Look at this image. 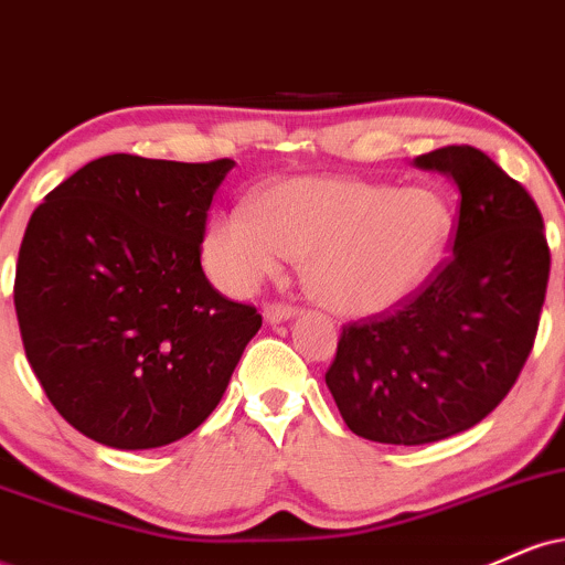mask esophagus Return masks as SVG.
Segmentation results:
<instances>
[{
  "label": "esophagus",
  "instance_id": "esophagus-1",
  "mask_svg": "<svg viewBox=\"0 0 565 565\" xmlns=\"http://www.w3.org/2000/svg\"><path fill=\"white\" fill-rule=\"evenodd\" d=\"M297 316V308L295 305H284V302H274L265 308V321L270 323H281V321H289Z\"/></svg>",
  "mask_w": 565,
  "mask_h": 565
}]
</instances>
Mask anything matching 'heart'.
I'll list each match as a JSON object with an SVG mask.
<instances>
[{
	"label": "heart",
	"instance_id": "obj_1",
	"mask_svg": "<svg viewBox=\"0 0 565 565\" xmlns=\"http://www.w3.org/2000/svg\"><path fill=\"white\" fill-rule=\"evenodd\" d=\"M451 233L449 204L427 188L291 178L212 220L204 260L220 287L246 295L295 257L327 308L380 316L430 281Z\"/></svg>",
	"mask_w": 565,
	"mask_h": 565
}]
</instances>
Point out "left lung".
I'll return each instance as SVG.
<instances>
[{"mask_svg": "<svg viewBox=\"0 0 565 565\" xmlns=\"http://www.w3.org/2000/svg\"><path fill=\"white\" fill-rule=\"evenodd\" d=\"M459 188L451 257L393 313L342 327L327 372L342 419L377 444L470 430L515 385L534 348L550 246L534 199L472 146L414 159Z\"/></svg>", "mask_w": 565, "mask_h": 565, "instance_id": "left-lung-1", "label": "left lung"}]
</instances>
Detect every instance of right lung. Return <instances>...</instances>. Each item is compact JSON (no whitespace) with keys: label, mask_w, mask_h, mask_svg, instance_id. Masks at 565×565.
I'll return each mask as SVG.
<instances>
[{"label":"right lung","mask_w":565,"mask_h":565,"mask_svg":"<svg viewBox=\"0 0 565 565\" xmlns=\"http://www.w3.org/2000/svg\"><path fill=\"white\" fill-rule=\"evenodd\" d=\"M233 164L111 153L29 220L12 295L25 359L97 444L157 449L196 430L263 327L201 270L206 212Z\"/></svg>","instance_id":"1"}]
</instances>
